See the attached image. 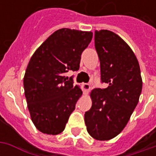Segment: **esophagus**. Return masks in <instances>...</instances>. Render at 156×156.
I'll return each mask as SVG.
<instances>
[{"mask_svg":"<svg viewBox=\"0 0 156 156\" xmlns=\"http://www.w3.org/2000/svg\"><path fill=\"white\" fill-rule=\"evenodd\" d=\"M83 93H84L85 94H87L89 90H90V85L88 84V83H83Z\"/></svg>","mask_w":156,"mask_h":156,"instance_id":"34e87169","label":"esophagus"}]
</instances>
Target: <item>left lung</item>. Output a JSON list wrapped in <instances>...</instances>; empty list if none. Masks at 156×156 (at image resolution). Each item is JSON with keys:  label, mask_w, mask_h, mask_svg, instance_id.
Listing matches in <instances>:
<instances>
[{"label": "left lung", "mask_w": 156, "mask_h": 156, "mask_svg": "<svg viewBox=\"0 0 156 156\" xmlns=\"http://www.w3.org/2000/svg\"><path fill=\"white\" fill-rule=\"evenodd\" d=\"M94 41L102 82L108 86L92 90V107L84 121L94 139L109 140L124 129L137 106L142 78L136 56L119 36L108 30L95 31Z\"/></svg>", "instance_id": "left-lung-1"}]
</instances>
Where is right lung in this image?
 <instances>
[{
    "label": "right lung",
    "mask_w": 156,
    "mask_h": 156,
    "mask_svg": "<svg viewBox=\"0 0 156 156\" xmlns=\"http://www.w3.org/2000/svg\"><path fill=\"white\" fill-rule=\"evenodd\" d=\"M93 37L92 32L62 28L49 36L33 53L23 78L24 93L32 123L40 132L58 134L83 94L73 78L83 51Z\"/></svg>",
    "instance_id": "right-lung-1"
}]
</instances>
